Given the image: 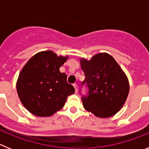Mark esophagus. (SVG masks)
<instances>
[{
    "label": "esophagus",
    "mask_w": 149,
    "mask_h": 149,
    "mask_svg": "<svg viewBox=\"0 0 149 149\" xmlns=\"http://www.w3.org/2000/svg\"><path fill=\"white\" fill-rule=\"evenodd\" d=\"M74 87V89H75V93H77V90H78V86H77V84H73Z\"/></svg>",
    "instance_id": "34e87169"
}]
</instances>
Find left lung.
I'll use <instances>...</instances> for the list:
<instances>
[{
    "label": "left lung",
    "mask_w": 149,
    "mask_h": 149,
    "mask_svg": "<svg viewBox=\"0 0 149 149\" xmlns=\"http://www.w3.org/2000/svg\"><path fill=\"white\" fill-rule=\"evenodd\" d=\"M88 95H83L84 107L100 118H108L119 111L129 93L127 76L114 58L107 53L95 54L90 60L81 59Z\"/></svg>",
    "instance_id": "8db88e82"
}]
</instances>
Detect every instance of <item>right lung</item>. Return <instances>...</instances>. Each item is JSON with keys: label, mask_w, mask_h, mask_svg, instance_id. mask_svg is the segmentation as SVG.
Returning <instances> with one entry per match:
<instances>
[{"label": "right lung", "mask_w": 149, "mask_h": 149, "mask_svg": "<svg viewBox=\"0 0 149 149\" xmlns=\"http://www.w3.org/2000/svg\"><path fill=\"white\" fill-rule=\"evenodd\" d=\"M68 56L53 51H41L32 56L21 71L16 84L22 104L35 116H51L65 105L74 88L67 83V75L60 68Z\"/></svg>", "instance_id": "right-lung-1"}]
</instances>
